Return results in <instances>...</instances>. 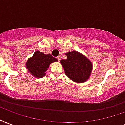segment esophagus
I'll return each instance as SVG.
<instances>
[{"mask_svg": "<svg viewBox=\"0 0 125 125\" xmlns=\"http://www.w3.org/2000/svg\"><path fill=\"white\" fill-rule=\"evenodd\" d=\"M57 59L58 60V61H60L61 57H60V56H58V57H57Z\"/></svg>", "mask_w": 125, "mask_h": 125, "instance_id": "34e87169", "label": "esophagus"}]
</instances>
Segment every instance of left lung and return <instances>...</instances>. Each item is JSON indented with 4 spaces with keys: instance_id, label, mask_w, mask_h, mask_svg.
I'll use <instances>...</instances> for the list:
<instances>
[{
    "instance_id": "1",
    "label": "left lung",
    "mask_w": 125,
    "mask_h": 125,
    "mask_svg": "<svg viewBox=\"0 0 125 125\" xmlns=\"http://www.w3.org/2000/svg\"><path fill=\"white\" fill-rule=\"evenodd\" d=\"M65 55L67 58L60 61L65 75L77 83L86 81L92 71V64L90 60L76 50L69 51Z\"/></svg>"
}]
</instances>
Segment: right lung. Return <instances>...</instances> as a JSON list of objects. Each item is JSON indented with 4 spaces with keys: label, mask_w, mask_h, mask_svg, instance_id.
Masks as SVG:
<instances>
[{
    "label": "right lung",
    "mask_w": 125,
    "mask_h": 125,
    "mask_svg": "<svg viewBox=\"0 0 125 125\" xmlns=\"http://www.w3.org/2000/svg\"><path fill=\"white\" fill-rule=\"evenodd\" d=\"M55 62H58V60L52 55L37 50L33 56L27 60L25 67L33 77L42 78L46 75L50 65Z\"/></svg>",
    "instance_id": "obj_1"
}]
</instances>
